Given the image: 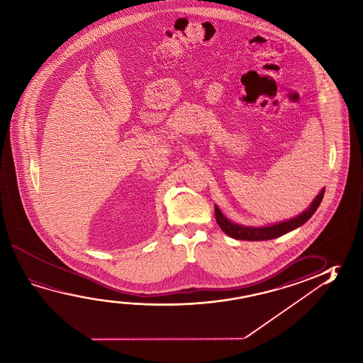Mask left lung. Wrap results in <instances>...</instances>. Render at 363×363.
<instances>
[{
	"instance_id": "left-lung-1",
	"label": "left lung",
	"mask_w": 363,
	"mask_h": 363,
	"mask_svg": "<svg viewBox=\"0 0 363 363\" xmlns=\"http://www.w3.org/2000/svg\"><path fill=\"white\" fill-rule=\"evenodd\" d=\"M325 190L321 189L320 192L316 195L309 208L303 210L301 214L297 215L292 219L281 221L277 224L266 226H245L233 223L228 219L225 215L220 211V208L215 205V218L219 224L220 229L225 233L226 235L238 240H268V239L279 238L286 233L291 232L298 226L303 225L308 220L313 216L316 208H319L321 200L324 197Z\"/></svg>"
}]
</instances>
